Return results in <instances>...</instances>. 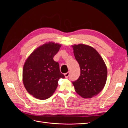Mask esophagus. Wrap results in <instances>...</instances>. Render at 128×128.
<instances>
[{"instance_id": "34e87169", "label": "esophagus", "mask_w": 128, "mask_h": 128, "mask_svg": "<svg viewBox=\"0 0 128 128\" xmlns=\"http://www.w3.org/2000/svg\"><path fill=\"white\" fill-rule=\"evenodd\" d=\"M69 74H70V72H68L67 73H65L64 75V77H66V78H67V77H68V76H69Z\"/></svg>"}]
</instances>
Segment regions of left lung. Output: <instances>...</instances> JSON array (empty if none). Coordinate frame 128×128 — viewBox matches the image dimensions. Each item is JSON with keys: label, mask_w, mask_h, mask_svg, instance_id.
Wrapping results in <instances>:
<instances>
[{"label": "left lung", "mask_w": 128, "mask_h": 128, "mask_svg": "<svg viewBox=\"0 0 128 128\" xmlns=\"http://www.w3.org/2000/svg\"><path fill=\"white\" fill-rule=\"evenodd\" d=\"M74 54L79 64L80 74L72 84L75 91L85 99L98 94L105 86L107 69L96 50L91 46L78 44L72 45Z\"/></svg>", "instance_id": "obj_1"}]
</instances>
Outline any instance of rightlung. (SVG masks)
<instances>
[{
	"label": "right lung",
	"instance_id": "add662e5",
	"mask_svg": "<svg viewBox=\"0 0 128 128\" xmlns=\"http://www.w3.org/2000/svg\"><path fill=\"white\" fill-rule=\"evenodd\" d=\"M61 44L48 42L38 47L26 59L23 68L22 80L29 94L40 100L48 99L55 92L58 80L64 78L59 63L53 58Z\"/></svg>",
	"mask_w": 128,
	"mask_h": 128
}]
</instances>
